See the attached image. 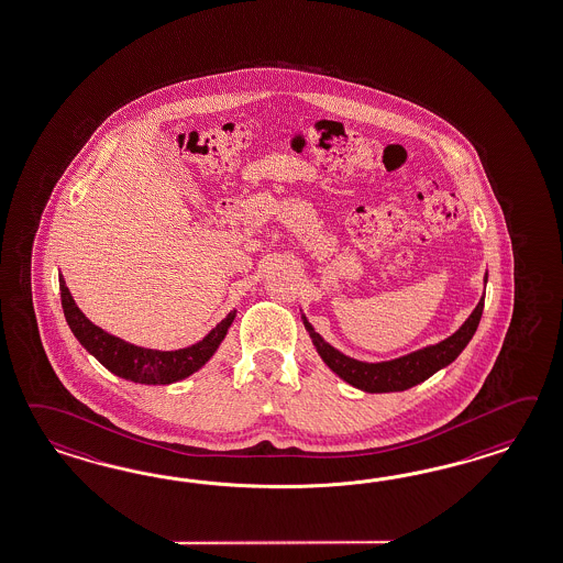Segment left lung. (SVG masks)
<instances>
[{
    "instance_id": "8db88e82",
    "label": "left lung",
    "mask_w": 563,
    "mask_h": 563,
    "mask_svg": "<svg viewBox=\"0 0 563 563\" xmlns=\"http://www.w3.org/2000/svg\"><path fill=\"white\" fill-rule=\"evenodd\" d=\"M486 280H488V273L484 276V283ZM482 309H484V295L476 305V309L464 321V325L450 338H445L443 342L435 345L421 347L407 356L386 360V362H362L356 357L345 356L331 343L325 342L305 316H302V323H305V330L309 331V338L316 345L317 354L342 380L364 393H400L415 384L423 383L441 368L450 366L453 360L464 352V347L478 330Z\"/></svg>"
}]
</instances>
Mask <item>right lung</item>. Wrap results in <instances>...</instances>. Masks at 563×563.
I'll use <instances>...</instances> for the list:
<instances>
[{"instance_id": "1", "label": "right lung", "mask_w": 563, "mask_h": 563, "mask_svg": "<svg viewBox=\"0 0 563 563\" xmlns=\"http://www.w3.org/2000/svg\"><path fill=\"white\" fill-rule=\"evenodd\" d=\"M58 287H60L65 319L69 323L73 335L111 374L137 384L179 383L183 378L191 376L192 372L203 368L211 356L218 352L220 343L228 335V330L235 319V309H233L225 319H221L220 323L207 333L201 342L192 343L189 347L163 352V350H151V347H140L134 343L124 342L108 331L97 328L70 297L63 275L58 276Z\"/></svg>"}]
</instances>
